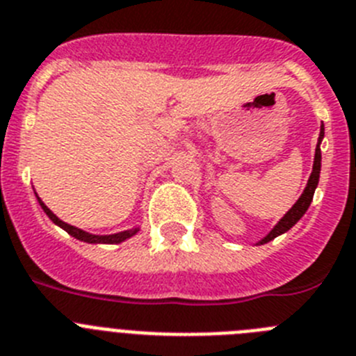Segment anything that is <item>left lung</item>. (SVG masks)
<instances>
[{"instance_id":"left-lung-1","label":"left lung","mask_w":356,"mask_h":356,"mask_svg":"<svg viewBox=\"0 0 356 356\" xmlns=\"http://www.w3.org/2000/svg\"><path fill=\"white\" fill-rule=\"evenodd\" d=\"M324 138V125H321V134H319V141H317V148H315V157H314V168H312V174H310V179H308L307 182V188H305V191L301 193V197H299L298 200H296V204H293L292 208L289 209V211L283 215V218H281L280 222H277L274 227H272L270 231H268L267 236H264L261 240L258 242V245H264V243L270 242V240H274L276 236H280V234L286 233V231L292 227V225L298 224L299 220H301V216L307 213V209L310 208L312 204V199H314V193H315V188H317V184H319V174H321V141H323Z\"/></svg>"}]
</instances>
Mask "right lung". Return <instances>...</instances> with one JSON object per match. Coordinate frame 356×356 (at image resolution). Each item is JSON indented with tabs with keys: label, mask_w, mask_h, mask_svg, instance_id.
<instances>
[{
	"label": "right lung",
	"mask_w": 356,
	"mask_h": 356,
	"mask_svg": "<svg viewBox=\"0 0 356 356\" xmlns=\"http://www.w3.org/2000/svg\"><path fill=\"white\" fill-rule=\"evenodd\" d=\"M35 197H37V193H35ZM37 200H39V204H41L42 211H44L46 215L49 216V220L54 222L55 225H58V227H63V229L66 231L67 234H71V236L76 238V240H80V242H86V243H122V242H125L127 238L134 236V234L140 231V227H132V229L120 231V233H114V234H92V233H88V231L79 229V227H75V225L63 222L57 215H55L54 211H51V209L48 208V206H46L44 202H42L41 199H39V197H37Z\"/></svg>",
	"instance_id": "add662e5"
}]
</instances>
